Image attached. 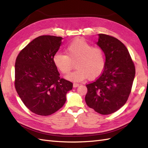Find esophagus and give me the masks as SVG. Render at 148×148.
Returning <instances> with one entry per match:
<instances>
[{"instance_id":"esophagus-1","label":"esophagus","mask_w":148,"mask_h":148,"mask_svg":"<svg viewBox=\"0 0 148 148\" xmlns=\"http://www.w3.org/2000/svg\"><path fill=\"white\" fill-rule=\"evenodd\" d=\"M79 86V84H77V83H74L73 84V87L74 88H77V87H78Z\"/></svg>"}]
</instances>
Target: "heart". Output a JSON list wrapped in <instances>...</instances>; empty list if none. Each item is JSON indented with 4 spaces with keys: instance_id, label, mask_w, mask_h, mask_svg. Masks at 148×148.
I'll use <instances>...</instances> for the list:
<instances>
[{
    "instance_id": "heart-1",
    "label": "heart",
    "mask_w": 148,
    "mask_h": 148,
    "mask_svg": "<svg viewBox=\"0 0 148 148\" xmlns=\"http://www.w3.org/2000/svg\"><path fill=\"white\" fill-rule=\"evenodd\" d=\"M66 54L56 53L53 61L58 70L63 74L69 73L76 62V71L69 74L65 78L74 82H80L86 78L93 79L102 73L105 67V56L102 50L93 47L83 38L72 40L65 48Z\"/></svg>"
}]
</instances>
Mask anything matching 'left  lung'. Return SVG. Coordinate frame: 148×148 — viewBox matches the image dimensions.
I'll return each mask as SVG.
<instances>
[{
	"mask_svg": "<svg viewBox=\"0 0 148 148\" xmlns=\"http://www.w3.org/2000/svg\"><path fill=\"white\" fill-rule=\"evenodd\" d=\"M96 43L106 56L105 67L98 79L86 84L88 106L103 115L117 111L125 105L131 92L136 74L134 62L120 40L98 34Z\"/></svg>",
	"mask_w": 148,
	"mask_h": 148,
	"instance_id": "8db88e82",
	"label": "left lung"
}]
</instances>
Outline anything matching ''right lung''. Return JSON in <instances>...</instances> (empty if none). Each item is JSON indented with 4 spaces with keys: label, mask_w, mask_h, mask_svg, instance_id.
I'll list each match as a JSON object with an SVG mask.
<instances>
[{
    "label": "right lung",
    "mask_w": 148,
    "mask_h": 148,
    "mask_svg": "<svg viewBox=\"0 0 148 148\" xmlns=\"http://www.w3.org/2000/svg\"><path fill=\"white\" fill-rule=\"evenodd\" d=\"M61 37L41 36L21 50L15 62V88L32 112L48 116L64 105L73 84L60 79L53 57L62 45Z\"/></svg>",
    "instance_id": "1"
}]
</instances>
